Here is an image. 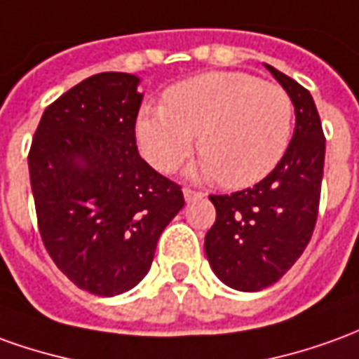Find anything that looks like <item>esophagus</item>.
Here are the masks:
<instances>
[{"instance_id":"34e87169","label":"esophagus","mask_w":359,"mask_h":359,"mask_svg":"<svg viewBox=\"0 0 359 359\" xmlns=\"http://www.w3.org/2000/svg\"><path fill=\"white\" fill-rule=\"evenodd\" d=\"M182 194H184V200H187V202H192V200H198V198H204L202 192L192 190V188H184V190H182Z\"/></svg>"}]
</instances>
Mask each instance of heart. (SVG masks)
<instances>
[{
	"instance_id": "heart-1",
	"label": "heart",
	"mask_w": 359,
	"mask_h": 359,
	"mask_svg": "<svg viewBox=\"0 0 359 359\" xmlns=\"http://www.w3.org/2000/svg\"><path fill=\"white\" fill-rule=\"evenodd\" d=\"M293 130V101L284 87L241 72H212L172 85L165 107H147L136 120L145 161L172 172L187 161L198 134V177L245 188L282 161Z\"/></svg>"
}]
</instances>
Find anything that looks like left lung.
I'll return each mask as SVG.
<instances>
[{
  "instance_id": "1",
  "label": "left lung",
  "mask_w": 359,
  "mask_h": 359,
  "mask_svg": "<svg viewBox=\"0 0 359 359\" xmlns=\"http://www.w3.org/2000/svg\"><path fill=\"white\" fill-rule=\"evenodd\" d=\"M264 66L292 97V142L266 179L233 194L210 196L215 223L204 241L215 276L239 292L276 284L302 257L317 223L325 167V134L311 93Z\"/></svg>"
}]
</instances>
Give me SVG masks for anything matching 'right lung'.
Instances as JSON below:
<instances>
[{
  "instance_id": "add662e5",
  "label": "right lung",
  "mask_w": 359,
  "mask_h": 359,
  "mask_svg": "<svg viewBox=\"0 0 359 359\" xmlns=\"http://www.w3.org/2000/svg\"><path fill=\"white\" fill-rule=\"evenodd\" d=\"M137 85L120 72L83 79L44 110L29 151L42 243L77 287L101 297L144 280L184 205L179 184L137 154Z\"/></svg>"
}]
</instances>
